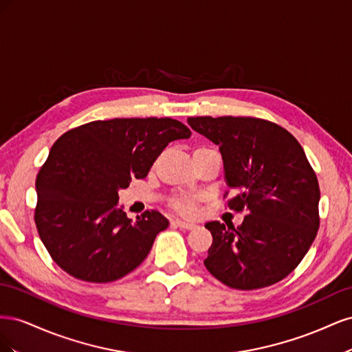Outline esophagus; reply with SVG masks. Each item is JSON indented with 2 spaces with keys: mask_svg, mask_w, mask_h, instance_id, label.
Returning a JSON list of instances; mask_svg holds the SVG:
<instances>
[{
  "mask_svg": "<svg viewBox=\"0 0 352 352\" xmlns=\"http://www.w3.org/2000/svg\"><path fill=\"white\" fill-rule=\"evenodd\" d=\"M172 226L180 228V229H188V230H192L197 228V225H194V223H188V221H182V220H173Z\"/></svg>",
  "mask_w": 352,
  "mask_h": 352,
  "instance_id": "34e87169",
  "label": "esophagus"
}]
</instances>
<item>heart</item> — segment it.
Returning <instances> with one entry per match:
<instances>
[{
	"label": "heart",
	"instance_id": "1",
	"mask_svg": "<svg viewBox=\"0 0 352 352\" xmlns=\"http://www.w3.org/2000/svg\"><path fill=\"white\" fill-rule=\"evenodd\" d=\"M198 150H206V148H198ZM195 151H197V150H195ZM173 207H175L179 212H182V214H185V216L192 214L194 210H195L194 202L190 201V199H186V198H179V199H176Z\"/></svg>",
	"mask_w": 352,
	"mask_h": 352
}]
</instances>
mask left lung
<instances>
[{
    "instance_id": "8db88e82",
    "label": "left lung",
    "mask_w": 352,
    "mask_h": 352,
    "mask_svg": "<svg viewBox=\"0 0 352 352\" xmlns=\"http://www.w3.org/2000/svg\"><path fill=\"white\" fill-rule=\"evenodd\" d=\"M216 144L226 185L238 192L228 207L248 210L236 229L208 221L207 270L233 289L251 291L285 279L318 230L320 189L302 146L283 127L252 117H189Z\"/></svg>"
}]
</instances>
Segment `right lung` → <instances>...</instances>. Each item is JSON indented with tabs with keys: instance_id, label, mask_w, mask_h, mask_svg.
I'll return each instance as SVG.
<instances>
[{
	"instance_id": "add662e5",
	"label": "right lung",
	"mask_w": 352,
	"mask_h": 352,
	"mask_svg": "<svg viewBox=\"0 0 352 352\" xmlns=\"http://www.w3.org/2000/svg\"><path fill=\"white\" fill-rule=\"evenodd\" d=\"M189 136L167 117L98 120L60 136L36 177L35 223L52 260L94 283L135 270L168 220L154 210L127 219L119 190L144 179L170 142Z\"/></svg>"
}]
</instances>
